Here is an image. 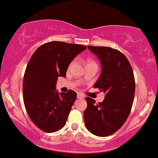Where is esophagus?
<instances>
[{"instance_id":"34e87169","label":"esophagus","mask_w":158,"mask_h":158,"mask_svg":"<svg viewBox=\"0 0 158 158\" xmlns=\"http://www.w3.org/2000/svg\"><path fill=\"white\" fill-rule=\"evenodd\" d=\"M85 98V95H82L81 93H78L77 94V99H84Z\"/></svg>"}]
</instances>
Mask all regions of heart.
<instances>
[{
    "instance_id": "obj_1",
    "label": "heart",
    "mask_w": 158,
    "mask_h": 158,
    "mask_svg": "<svg viewBox=\"0 0 158 158\" xmlns=\"http://www.w3.org/2000/svg\"><path fill=\"white\" fill-rule=\"evenodd\" d=\"M92 63H95L93 61V60H92V59H89L88 60H87V65L92 64Z\"/></svg>"
}]
</instances>
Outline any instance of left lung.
I'll list each match as a JSON object with an SVG mask.
<instances>
[{"mask_svg":"<svg viewBox=\"0 0 158 158\" xmlns=\"http://www.w3.org/2000/svg\"><path fill=\"white\" fill-rule=\"evenodd\" d=\"M88 48L101 65V73L93 87L106 95L97 104L95 99L87 97L85 124L93 135L108 136L118 131L129 115L135 95V78L128 59L121 52L109 47Z\"/></svg>","mask_w":158,"mask_h":158,"instance_id":"left-lung-1","label":"left lung"}]
</instances>
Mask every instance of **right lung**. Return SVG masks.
Listing matches in <instances>:
<instances>
[{
    "label": "right lung",
    "instance_id": "obj_1",
    "mask_svg": "<svg viewBox=\"0 0 158 158\" xmlns=\"http://www.w3.org/2000/svg\"><path fill=\"white\" fill-rule=\"evenodd\" d=\"M87 47L52 41L40 46L30 58L23 84V101L29 117L46 132L59 131L66 124L77 93L57 92L59 77H66L68 66Z\"/></svg>",
    "mask_w": 158,
    "mask_h": 158
}]
</instances>
